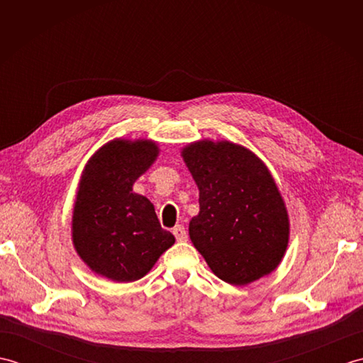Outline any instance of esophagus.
<instances>
[{
  "label": "esophagus",
  "mask_w": 363,
  "mask_h": 363,
  "mask_svg": "<svg viewBox=\"0 0 363 363\" xmlns=\"http://www.w3.org/2000/svg\"><path fill=\"white\" fill-rule=\"evenodd\" d=\"M173 234H174V237H176V240H177V242H186V240H187L186 228L181 226V225H177V226H174V228H173Z\"/></svg>",
  "instance_id": "1"
}]
</instances>
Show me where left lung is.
<instances>
[{"mask_svg": "<svg viewBox=\"0 0 363 363\" xmlns=\"http://www.w3.org/2000/svg\"><path fill=\"white\" fill-rule=\"evenodd\" d=\"M199 190V212L189 235L212 273L246 285L279 267L290 218L264 160L245 146L203 138L181 151Z\"/></svg>", "mask_w": 363, "mask_h": 363, "instance_id": "8db88e82", "label": "left lung"}]
</instances>
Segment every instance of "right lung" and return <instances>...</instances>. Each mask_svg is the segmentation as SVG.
Wrapping results in <instances>:
<instances>
[{"label": "right lung", "mask_w": 363, "mask_h": 363, "mask_svg": "<svg viewBox=\"0 0 363 363\" xmlns=\"http://www.w3.org/2000/svg\"><path fill=\"white\" fill-rule=\"evenodd\" d=\"M159 151L150 138H113L84 167L73 206L72 242L95 274L134 282L173 246L174 235L162 229L152 203L133 190Z\"/></svg>", "instance_id": "add662e5"}]
</instances>
